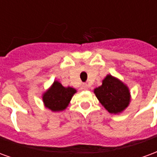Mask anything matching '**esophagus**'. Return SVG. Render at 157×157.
Here are the masks:
<instances>
[{
  "mask_svg": "<svg viewBox=\"0 0 157 157\" xmlns=\"http://www.w3.org/2000/svg\"><path fill=\"white\" fill-rule=\"evenodd\" d=\"M82 89H84V90H87V89H88V86H87V84L83 83V84H82Z\"/></svg>",
  "mask_w": 157,
  "mask_h": 157,
  "instance_id": "obj_1",
  "label": "esophagus"
}]
</instances>
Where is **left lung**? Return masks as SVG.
Here are the masks:
<instances>
[{
    "label": "left lung",
    "instance_id": "1",
    "mask_svg": "<svg viewBox=\"0 0 157 157\" xmlns=\"http://www.w3.org/2000/svg\"><path fill=\"white\" fill-rule=\"evenodd\" d=\"M94 93L101 104L114 114L123 112L130 102L128 86L111 75L106 76L102 86L95 88Z\"/></svg>",
    "mask_w": 157,
    "mask_h": 157
}]
</instances>
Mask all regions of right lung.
Masks as SVG:
<instances>
[{
	"label": "right lung",
	"instance_id": "right-lung-1",
	"mask_svg": "<svg viewBox=\"0 0 157 157\" xmlns=\"http://www.w3.org/2000/svg\"><path fill=\"white\" fill-rule=\"evenodd\" d=\"M75 92V89L71 86L65 87L55 81L50 88L43 94V101L46 108L53 112H59L66 109Z\"/></svg>",
	"mask_w": 157,
	"mask_h": 157
}]
</instances>
